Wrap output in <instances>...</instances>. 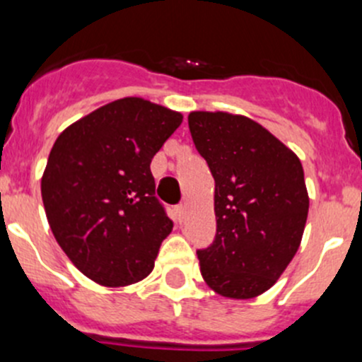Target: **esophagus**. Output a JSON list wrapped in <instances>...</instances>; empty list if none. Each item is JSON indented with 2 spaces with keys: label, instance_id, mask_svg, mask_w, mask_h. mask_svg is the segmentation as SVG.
Here are the masks:
<instances>
[{
  "label": "esophagus",
  "instance_id": "34e87169",
  "mask_svg": "<svg viewBox=\"0 0 362 362\" xmlns=\"http://www.w3.org/2000/svg\"><path fill=\"white\" fill-rule=\"evenodd\" d=\"M175 214H177L178 221H182V218H184V215H185V204H178V206L175 208Z\"/></svg>",
  "mask_w": 362,
  "mask_h": 362
}]
</instances>
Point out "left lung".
Instances as JSON below:
<instances>
[{
  "label": "left lung",
  "mask_w": 362,
  "mask_h": 362,
  "mask_svg": "<svg viewBox=\"0 0 362 362\" xmlns=\"http://www.w3.org/2000/svg\"><path fill=\"white\" fill-rule=\"evenodd\" d=\"M189 129L215 180L217 233L198 250L202 275L224 298H255L301 243L310 203L301 160L249 117L192 112Z\"/></svg>",
  "instance_id": "obj_1"
}]
</instances>
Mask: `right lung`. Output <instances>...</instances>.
I'll list each match as a JSON object with an SVG mask.
<instances>
[{
    "label": "right lung",
    "instance_id": "obj_1",
    "mask_svg": "<svg viewBox=\"0 0 362 362\" xmlns=\"http://www.w3.org/2000/svg\"><path fill=\"white\" fill-rule=\"evenodd\" d=\"M182 113L124 98L66 127L50 151L42 199L69 261L107 287L140 282L173 229L151 163Z\"/></svg>",
    "mask_w": 362,
    "mask_h": 362
}]
</instances>
